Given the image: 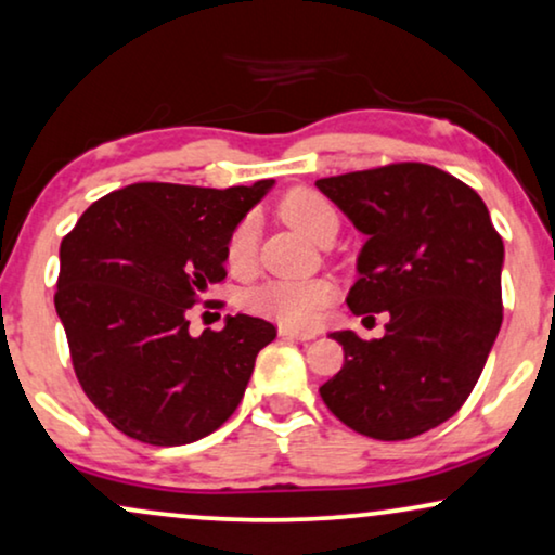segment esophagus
I'll return each instance as SVG.
<instances>
[{
    "mask_svg": "<svg viewBox=\"0 0 555 555\" xmlns=\"http://www.w3.org/2000/svg\"><path fill=\"white\" fill-rule=\"evenodd\" d=\"M279 335H282V338H292V340H312L314 338V333H310V330H294L286 325L279 327Z\"/></svg>",
    "mask_w": 555,
    "mask_h": 555,
    "instance_id": "34e87169",
    "label": "esophagus"
}]
</instances>
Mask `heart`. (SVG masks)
<instances>
[{"label": "heart", "instance_id": "1", "mask_svg": "<svg viewBox=\"0 0 555 555\" xmlns=\"http://www.w3.org/2000/svg\"><path fill=\"white\" fill-rule=\"evenodd\" d=\"M284 220L301 230L307 237L318 241L322 230L338 225V215L325 196L310 189H294L282 202ZM256 245H258V220L245 217L235 225L228 237L225 258L230 271L245 273L256 263ZM333 284L325 279H269L250 286L243 294L245 310L263 314L282 325L289 327H310L322 318L325 307L333 299Z\"/></svg>", "mask_w": 555, "mask_h": 555}]
</instances>
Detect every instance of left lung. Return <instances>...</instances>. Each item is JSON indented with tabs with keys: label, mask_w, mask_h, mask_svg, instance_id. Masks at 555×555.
Wrapping results in <instances>:
<instances>
[{
	"label": "left lung",
	"mask_w": 555,
	"mask_h": 555,
	"mask_svg": "<svg viewBox=\"0 0 555 555\" xmlns=\"http://www.w3.org/2000/svg\"><path fill=\"white\" fill-rule=\"evenodd\" d=\"M366 235L348 292L353 314L389 312L387 335L335 330L346 363L320 387L350 430L406 440L453 417L502 327L504 243L481 196L427 164L314 181Z\"/></svg>",
	"instance_id": "obj_1"
}]
</instances>
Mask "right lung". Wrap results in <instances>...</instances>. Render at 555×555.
Here are the masks:
<instances>
[{"label": "right lung", "instance_id": "obj_1", "mask_svg": "<svg viewBox=\"0 0 555 555\" xmlns=\"http://www.w3.org/2000/svg\"><path fill=\"white\" fill-rule=\"evenodd\" d=\"M273 184H130L96 199L63 237L55 312L76 378L128 438L194 443L241 404L276 327L228 314L220 333L194 338L186 312L225 279L230 233Z\"/></svg>", "mask_w": 555, "mask_h": 555}]
</instances>
